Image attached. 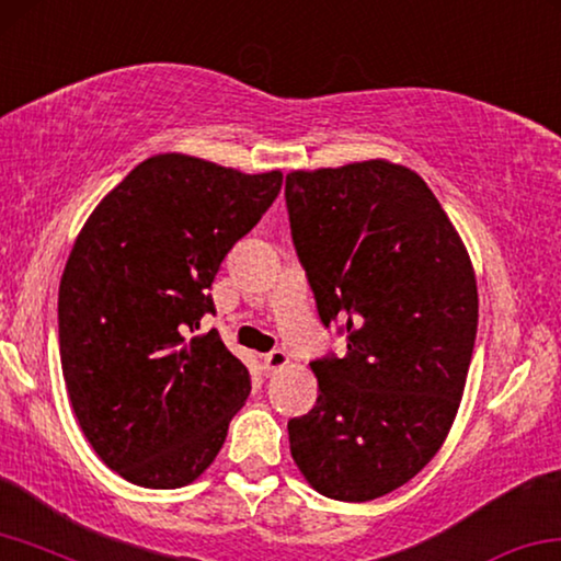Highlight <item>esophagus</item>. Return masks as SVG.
I'll use <instances>...</instances> for the list:
<instances>
[{"label":"esophagus","instance_id":"obj_1","mask_svg":"<svg viewBox=\"0 0 561 561\" xmlns=\"http://www.w3.org/2000/svg\"><path fill=\"white\" fill-rule=\"evenodd\" d=\"M288 364H290V356L286 351H271L263 356V368L268 370V374H275V370L286 368Z\"/></svg>","mask_w":561,"mask_h":561}]
</instances>
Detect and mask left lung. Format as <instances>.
Wrapping results in <instances>:
<instances>
[{
  "label": "left lung",
  "instance_id": "left-lung-1",
  "mask_svg": "<svg viewBox=\"0 0 561 561\" xmlns=\"http://www.w3.org/2000/svg\"><path fill=\"white\" fill-rule=\"evenodd\" d=\"M290 236L346 356L310 364L316 407L288 421L318 494L370 502L434 459L459 411L479 323L467 245L416 172L389 160L286 175Z\"/></svg>",
  "mask_w": 561,
  "mask_h": 561
}]
</instances>
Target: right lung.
<instances>
[{"mask_svg":"<svg viewBox=\"0 0 561 561\" xmlns=\"http://www.w3.org/2000/svg\"><path fill=\"white\" fill-rule=\"evenodd\" d=\"M283 172L162 152L102 197L59 283V358L84 438L145 489L193 484L251 393L213 313L222 257L278 197Z\"/></svg>","mask_w":561,"mask_h":561,"instance_id":"1","label":"right lung"}]
</instances>
